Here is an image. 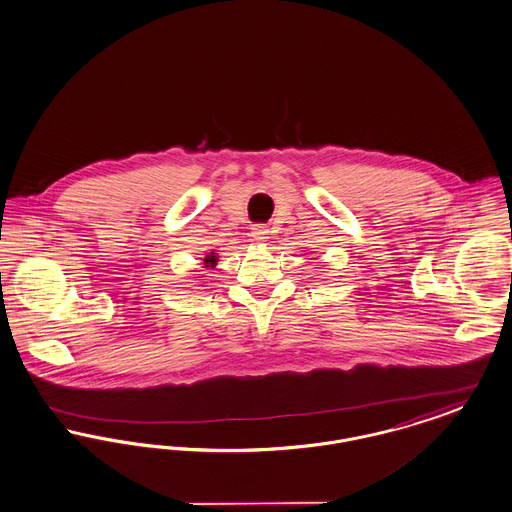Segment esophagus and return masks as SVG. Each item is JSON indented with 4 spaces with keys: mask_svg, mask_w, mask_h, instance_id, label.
<instances>
[{
    "mask_svg": "<svg viewBox=\"0 0 512 512\" xmlns=\"http://www.w3.org/2000/svg\"><path fill=\"white\" fill-rule=\"evenodd\" d=\"M251 238L257 241V243H265L269 240V230L265 226H253L251 228Z\"/></svg>",
    "mask_w": 512,
    "mask_h": 512,
    "instance_id": "obj_1",
    "label": "esophagus"
}]
</instances>
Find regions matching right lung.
<instances>
[{"mask_svg":"<svg viewBox=\"0 0 512 512\" xmlns=\"http://www.w3.org/2000/svg\"><path fill=\"white\" fill-rule=\"evenodd\" d=\"M216 263H218V257H216L214 251H211V253H207L205 259H203V269H212Z\"/></svg>","mask_w":512,"mask_h":512,"instance_id":"1","label":"right lung"}]
</instances>
